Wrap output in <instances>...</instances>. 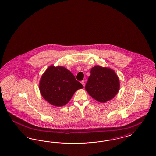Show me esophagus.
<instances>
[{
    "mask_svg": "<svg viewBox=\"0 0 156 156\" xmlns=\"http://www.w3.org/2000/svg\"><path fill=\"white\" fill-rule=\"evenodd\" d=\"M81 83H82V85L83 87H85V81H82L81 82Z\"/></svg>",
    "mask_w": 156,
    "mask_h": 156,
    "instance_id": "1",
    "label": "esophagus"
}]
</instances>
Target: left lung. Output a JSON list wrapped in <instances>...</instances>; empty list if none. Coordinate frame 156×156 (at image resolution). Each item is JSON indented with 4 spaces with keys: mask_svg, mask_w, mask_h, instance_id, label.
<instances>
[{
    "mask_svg": "<svg viewBox=\"0 0 156 156\" xmlns=\"http://www.w3.org/2000/svg\"><path fill=\"white\" fill-rule=\"evenodd\" d=\"M120 87L119 76L112 69L96 66L90 70L85 89L94 99L100 103L112 100Z\"/></svg>",
    "mask_w": 156,
    "mask_h": 156,
    "instance_id": "left-lung-1",
    "label": "left lung"
}]
</instances>
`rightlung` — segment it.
<instances>
[{"label":"right lung","instance_id":"right-lung-1","mask_svg":"<svg viewBox=\"0 0 156 156\" xmlns=\"http://www.w3.org/2000/svg\"><path fill=\"white\" fill-rule=\"evenodd\" d=\"M83 85L70 71L62 66H49L42 75L39 89L42 97L53 106L67 104L76 90Z\"/></svg>","mask_w":156,"mask_h":156}]
</instances>
